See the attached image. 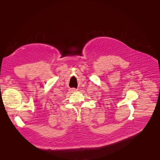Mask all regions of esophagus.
Masks as SVG:
<instances>
[{"instance_id": "34e87169", "label": "esophagus", "mask_w": 160, "mask_h": 160, "mask_svg": "<svg viewBox=\"0 0 160 160\" xmlns=\"http://www.w3.org/2000/svg\"><path fill=\"white\" fill-rule=\"evenodd\" d=\"M71 91H72V92H76V91H77V89H76L75 88H72V89H71Z\"/></svg>"}]
</instances>
